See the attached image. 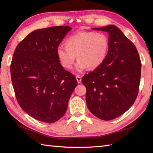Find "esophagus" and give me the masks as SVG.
I'll use <instances>...</instances> for the list:
<instances>
[{
  "label": "esophagus",
  "instance_id": "1",
  "mask_svg": "<svg viewBox=\"0 0 153 153\" xmlns=\"http://www.w3.org/2000/svg\"><path fill=\"white\" fill-rule=\"evenodd\" d=\"M76 80H77V83H80L81 82H82V77H81L79 76H78V75H77V76H76Z\"/></svg>",
  "mask_w": 153,
  "mask_h": 153
}]
</instances>
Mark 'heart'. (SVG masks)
Wrapping results in <instances>:
<instances>
[{"mask_svg":"<svg viewBox=\"0 0 153 153\" xmlns=\"http://www.w3.org/2000/svg\"><path fill=\"white\" fill-rule=\"evenodd\" d=\"M109 37L103 32L81 31L71 35L66 40V46L60 45L56 55L65 69L72 68L76 58V70L82 72L87 68L96 69L104 63L108 54Z\"/></svg>","mask_w":153,"mask_h":153,"instance_id":"obj_1","label":"heart"}]
</instances>
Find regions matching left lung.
Masks as SVG:
<instances>
[{
  "label": "left lung",
  "instance_id": "left-lung-1",
  "mask_svg": "<svg viewBox=\"0 0 153 153\" xmlns=\"http://www.w3.org/2000/svg\"><path fill=\"white\" fill-rule=\"evenodd\" d=\"M93 30L108 33L110 47L104 63L82 78L87 106L97 118L111 120L125 113L137 98L141 62L134 43L115 25Z\"/></svg>",
  "mask_w": 153,
  "mask_h": 153
}]
</instances>
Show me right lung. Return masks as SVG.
Segmentation results:
<instances>
[{
    "mask_svg": "<svg viewBox=\"0 0 153 153\" xmlns=\"http://www.w3.org/2000/svg\"><path fill=\"white\" fill-rule=\"evenodd\" d=\"M71 28L54 26L35 30L16 48L10 65L19 105L41 122L54 123L66 113L77 85L74 75L60 64L56 48Z\"/></svg>",
    "mask_w": 153,
    "mask_h": 153,
    "instance_id": "add662e5",
    "label": "right lung"
}]
</instances>
